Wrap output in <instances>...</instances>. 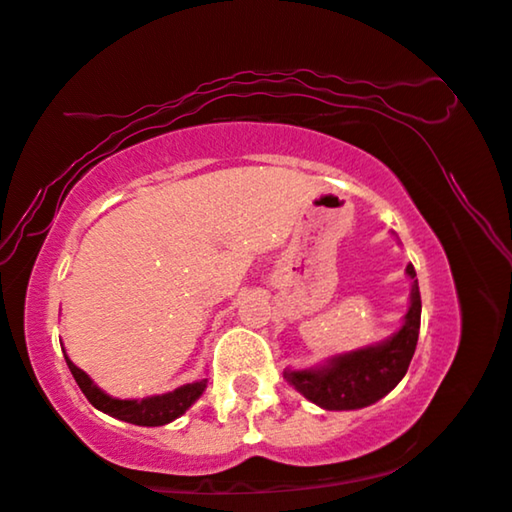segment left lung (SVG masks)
<instances>
[{"label": "left lung", "instance_id": "8db88e82", "mask_svg": "<svg viewBox=\"0 0 512 512\" xmlns=\"http://www.w3.org/2000/svg\"><path fill=\"white\" fill-rule=\"evenodd\" d=\"M411 279L409 311L402 328L383 342L337 353L323 365L309 369H284V379L325 411H355L376 404L404 379L416 353L420 332V288L413 265H406Z\"/></svg>", "mask_w": 512, "mask_h": 512}]
</instances>
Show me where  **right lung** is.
<instances>
[{
  "label": "right lung",
  "mask_w": 512,
  "mask_h": 512,
  "mask_svg": "<svg viewBox=\"0 0 512 512\" xmlns=\"http://www.w3.org/2000/svg\"><path fill=\"white\" fill-rule=\"evenodd\" d=\"M64 360H66V365H69L73 379H76V383H78V388L83 390V395L87 399H90V404L94 406V409L108 413V416H113L117 420L131 422V425H140V427L168 425V422L180 418L182 413H187L207 388V379H201L194 383H184V385H180V388L164 392V395H152V397H143V399H117V397H110L108 392H103L99 385H96L90 376L83 372V369L73 365V362L69 360V355H66V351H64Z\"/></svg>",
  "instance_id": "obj_1"
}]
</instances>
